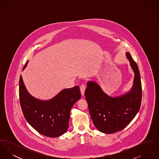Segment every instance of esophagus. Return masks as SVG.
<instances>
[{
    "label": "esophagus",
    "instance_id": "obj_1",
    "mask_svg": "<svg viewBox=\"0 0 159 159\" xmlns=\"http://www.w3.org/2000/svg\"><path fill=\"white\" fill-rule=\"evenodd\" d=\"M85 89H86V87L84 84H82L80 86V92H81V94L83 96L84 94V91H85Z\"/></svg>",
    "mask_w": 159,
    "mask_h": 159
}]
</instances>
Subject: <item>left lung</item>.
Here are the masks:
<instances>
[{
	"label": "left lung",
	"instance_id": "obj_1",
	"mask_svg": "<svg viewBox=\"0 0 159 159\" xmlns=\"http://www.w3.org/2000/svg\"><path fill=\"white\" fill-rule=\"evenodd\" d=\"M134 73L133 85L120 95H107L98 83L89 80L84 95L92 120L99 131L113 134L120 131L138 113L141 103L142 87L139 68L128 52L125 53Z\"/></svg>",
	"mask_w": 159,
	"mask_h": 159
}]
</instances>
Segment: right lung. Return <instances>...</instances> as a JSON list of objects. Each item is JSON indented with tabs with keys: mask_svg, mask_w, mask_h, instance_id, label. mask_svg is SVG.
I'll return each instance as SVG.
<instances>
[{
	"mask_svg": "<svg viewBox=\"0 0 159 159\" xmlns=\"http://www.w3.org/2000/svg\"><path fill=\"white\" fill-rule=\"evenodd\" d=\"M28 62L29 61L23 71ZM19 95L26 120L40 134L51 138L61 136L67 132L71 109L81 98L78 86L63 89L49 99L35 98L26 89L21 75L19 82Z\"/></svg>",
	"mask_w": 159,
	"mask_h": 159,
	"instance_id": "obj_1",
	"label": "right lung"
}]
</instances>
